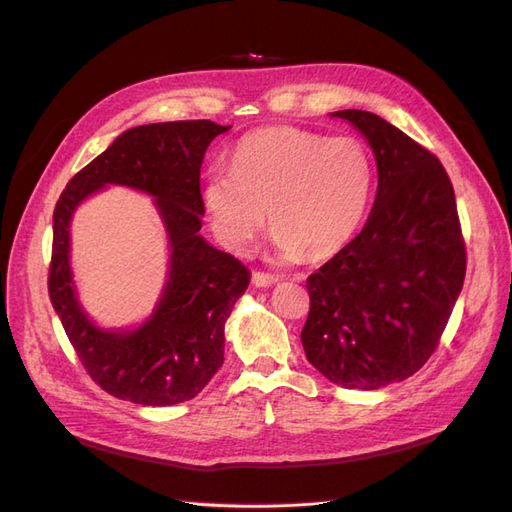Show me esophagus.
I'll return each instance as SVG.
<instances>
[{
	"label": "esophagus",
	"mask_w": 512,
	"mask_h": 512,
	"mask_svg": "<svg viewBox=\"0 0 512 512\" xmlns=\"http://www.w3.org/2000/svg\"><path fill=\"white\" fill-rule=\"evenodd\" d=\"M280 282V277L273 275V273H265V271H254L252 273V284L256 288H267V286H273Z\"/></svg>",
	"instance_id": "esophagus-1"
}]
</instances>
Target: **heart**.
<instances>
[{
  "mask_svg": "<svg viewBox=\"0 0 512 512\" xmlns=\"http://www.w3.org/2000/svg\"><path fill=\"white\" fill-rule=\"evenodd\" d=\"M374 188V166L354 138H327L297 128L243 136L230 170L211 168L203 207L228 250L245 252L275 228L282 260L335 256L359 230Z\"/></svg>",
  "mask_w": 512,
  "mask_h": 512,
  "instance_id": "heart-1",
  "label": "heart"
}]
</instances>
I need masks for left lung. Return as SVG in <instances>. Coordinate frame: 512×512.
Returning <instances> with one entry per match:
<instances>
[{
	"mask_svg": "<svg viewBox=\"0 0 512 512\" xmlns=\"http://www.w3.org/2000/svg\"><path fill=\"white\" fill-rule=\"evenodd\" d=\"M374 149L378 192L367 224L307 277V361L344 389L374 391L421 369L466 277L455 190L442 162L367 111H337Z\"/></svg>",
	"mask_w": 512,
	"mask_h": 512,
	"instance_id": "8db88e82",
	"label": "left lung"
}]
</instances>
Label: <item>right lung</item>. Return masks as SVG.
<instances>
[{
  "label": "right lung",
  "mask_w": 512,
  "mask_h": 512,
  "mask_svg": "<svg viewBox=\"0 0 512 512\" xmlns=\"http://www.w3.org/2000/svg\"><path fill=\"white\" fill-rule=\"evenodd\" d=\"M230 126L209 119L126 130L76 173L53 213L49 297L87 374L108 395L141 406L196 397L224 363V322L250 284L241 260L203 237L200 166ZM108 182L157 196L171 241V271L154 316L134 332H102L75 299L67 254L73 209Z\"/></svg>",
  "instance_id": "obj_1"
}]
</instances>
